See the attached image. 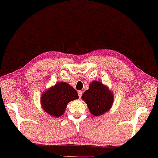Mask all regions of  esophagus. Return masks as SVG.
<instances>
[{
  "mask_svg": "<svg viewBox=\"0 0 158 158\" xmlns=\"http://www.w3.org/2000/svg\"><path fill=\"white\" fill-rule=\"evenodd\" d=\"M78 93L79 98H81V97H82V90H79V91L78 92Z\"/></svg>",
  "mask_w": 158,
  "mask_h": 158,
  "instance_id": "obj_1",
  "label": "esophagus"
}]
</instances>
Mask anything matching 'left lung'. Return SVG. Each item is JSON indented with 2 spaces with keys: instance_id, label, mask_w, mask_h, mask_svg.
<instances>
[{
  "instance_id": "1",
  "label": "left lung",
  "mask_w": 158,
  "mask_h": 158,
  "mask_svg": "<svg viewBox=\"0 0 158 158\" xmlns=\"http://www.w3.org/2000/svg\"><path fill=\"white\" fill-rule=\"evenodd\" d=\"M82 99L85 101L91 114L101 116L107 112L113 103V94L109 87L98 81H92L89 88L84 92Z\"/></svg>"
}]
</instances>
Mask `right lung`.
Returning <instances> with one entry per match:
<instances>
[{
    "instance_id": "add662e5",
    "label": "right lung",
    "mask_w": 158,
    "mask_h": 158,
    "mask_svg": "<svg viewBox=\"0 0 158 158\" xmlns=\"http://www.w3.org/2000/svg\"><path fill=\"white\" fill-rule=\"evenodd\" d=\"M78 98L74 88L66 82H60L41 94V105L48 114L60 117L64 113L68 102Z\"/></svg>"
}]
</instances>
